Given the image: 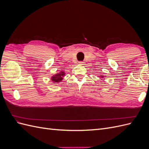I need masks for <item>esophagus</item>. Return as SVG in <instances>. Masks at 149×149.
<instances>
[{
	"label": "esophagus",
	"mask_w": 149,
	"mask_h": 149,
	"mask_svg": "<svg viewBox=\"0 0 149 149\" xmlns=\"http://www.w3.org/2000/svg\"><path fill=\"white\" fill-rule=\"evenodd\" d=\"M79 65H83V63H84V62L83 61H79Z\"/></svg>",
	"instance_id": "obj_1"
}]
</instances>
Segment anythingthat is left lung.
Masks as SVG:
<instances>
[{
	"instance_id": "8db88e82",
	"label": "left lung",
	"mask_w": 149,
	"mask_h": 149,
	"mask_svg": "<svg viewBox=\"0 0 149 149\" xmlns=\"http://www.w3.org/2000/svg\"><path fill=\"white\" fill-rule=\"evenodd\" d=\"M100 78H101H101H102V79H103L104 78V76L102 75V74H101V76H100Z\"/></svg>"
}]
</instances>
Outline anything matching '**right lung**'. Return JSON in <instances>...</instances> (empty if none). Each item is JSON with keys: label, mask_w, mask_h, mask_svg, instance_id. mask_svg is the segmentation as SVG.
<instances>
[{"label": "right lung", "mask_w": 149, "mask_h": 149, "mask_svg": "<svg viewBox=\"0 0 149 149\" xmlns=\"http://www.w3.org/2000/svg\"><path fill=\"white\" fill-rule=\"evenodd\" d=\"M65 71H61L60 73L53 75L51 78V80L52 81L53 83H58L61 82V81L63 79V77L65 76Z\"/></svg>", "instance_id": "obj_1"}]
</instances>
